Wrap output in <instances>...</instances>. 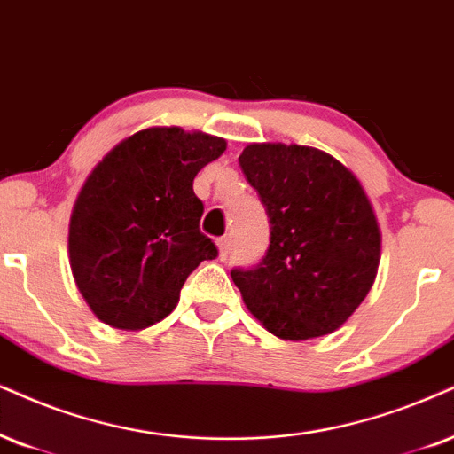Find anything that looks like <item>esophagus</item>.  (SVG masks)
Returning a JSON list of instances; mask_svg holds the SVG:
<instances>
[{
  "label": "esophagus",
  "mask_w": 454,
  "mask_h": 454,
  "mask_svg": "<svg viewBox=\"0 0 454 454\" xmlns=\"http://www.w3.org/2000/svg\"><path fill=\"white\" fill-rule=\"evenodd\" d=\"M217 249H220V257H222V260H226L228 254H231V237L217 239Z\"/></svg>",
  "instance_id": "34e87169"
}]
</instances>
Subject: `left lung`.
Masks as SVG:
<instances>
[{"mask_svg":"<svg viewBox=\"0 0 454 454\" xmlns=\"http://www.w3.org/2000/svg\"><path fill=\"white\" fill-rule=\"evenodd\" d=\"M239 163L270 217L263 260L231 272L247 309L280 340L340 329L371 291L381 260L364 188L312 146L249 145Z\"/></svg>","mask_w":454,"mask_h":454,"instance_id":"8db88e82","label":"left lung"}]
</instances>
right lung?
Masks as SVG:
<instances>
[{"label": "right lung", "instance_id": "right-lung-1", "mask_svg": "<svg viewBox=\"0 0 454 454\" xmlns=\"http://www.w3.org/2000/svg\"><path fill=\"white\" fill-rule=\"evenodd\" d=\"M226 151L203 131L148 128L91 169L68 223V257L91 312L114 329L163 320L188 274L217 247L200 232L194 176Z\"/></svg>", "mask_w": 454, "mask_h": 454}]
</instances>
